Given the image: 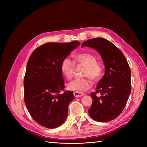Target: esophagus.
I'll use <instances>...</instances> for the list:
<instances>
[{"label": "esophagus", "mask_w": 147, "mask_h": 147, "mask_svg": "<svg viewBox=\"0 0 147 147\" xmlns=\"http://www.w3.org/2000/svg\"><path fill=\"white\" fill-rule=\"evenodd\" d=\"M74 94L75 97H82L84 96V94H83V93L78 92H74Z\"/></svg>", "instance_id": "1"}]
</instances>
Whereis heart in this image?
Returning a JSON list of instances; mask_svg holds the SVG:
<instances>
[{
  "mask_svg": "<svg viewBox=\"0 0 147 147\" xmlns=\"http://www.w3.org/2000/svg\"><path fill=\"white\" fill-rule=\"evenodd\" d=\"M75 60L78 64L85 66L83 75L88 77L93 81H97L100 78L102 69L99 64L97 63L96 57L92 54L84 53L75 56ZM75 69V64L69 57H65L61 64L62 73L68 79L73 77ZM91 82L88 78H76L70 82L67 86L70 91L78 92H83L88 91L91 88Z\"/></svg>",
  "mask_w": 147,
  "mask_h": 147,
  "instance_id": "heart-1",
  "label": "heart"
}]
</instances>
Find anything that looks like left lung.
<instances>
[{
  "label": "left lung",
  "instance_id": "obj_1",
  "mask_svg": "<svg viewBox=\"0 0 147 147\" xmlns=\"http://www.w3.org/2000/svg\"><path fill=\"white\" fill-rule=\"evenodd\" d=\"M83 47L97 50L105 65L104 75L96 92L91 93L92 102L89 115L96 121H111L123 112L131 93L130 67L123 53L107 40L90 39L82 43Z\"/></svg>",
  "mask_w": 147,
  "mask_h": 147
}]
</instances>
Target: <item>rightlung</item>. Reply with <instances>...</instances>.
Here are the masks:
<instances>
[{"label": "right lung", "mask_w": 147, "mask_h": 147, "mask_svg": "<svg viewBox=\"0 0 147 147\" xmlns=\"http://www.w3.org/2000/svg\"><path fill=\"white\" fill-rule=\"evenodd\" d=\"M80 45L70 43H46L31 54L24 79V102L31 117L47 128L63 124L68 114V105L74 99L73 91L64 88L61 64L71 51Z\"/></svg>", "instance_id": "obj_1"}]
</instances>
